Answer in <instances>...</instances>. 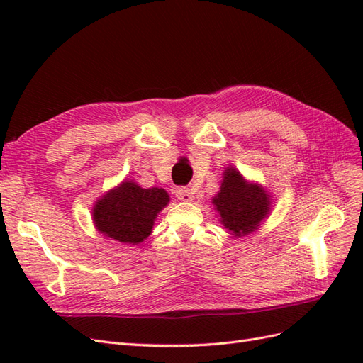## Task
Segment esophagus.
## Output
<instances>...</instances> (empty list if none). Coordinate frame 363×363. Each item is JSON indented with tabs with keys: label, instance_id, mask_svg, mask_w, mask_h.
I'll return each mask as SVG.
<instances>
[{
	"label": "esophagus",
	"instance_id": "obj_1",
	"mask_svg": "<svg viewBox=\"0 0 363 363\" xmlns=\"http://www.w3.org/2000/svg\"><path fill=\"white\" fill-rule=\"evenodd\" d=\"M175 195H177L179 200L186 201V203H189V201L194 200V195H192L191 189H188V188H179L177 191H175Z\"/></svg>",
	"mask_w": 363,
	"mask_h": 363
}]
</instances>
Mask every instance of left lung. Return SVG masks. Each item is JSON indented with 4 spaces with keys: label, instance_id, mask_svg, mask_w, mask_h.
<instances>
[{
    "label": "left lung",
    "instance_id": "obj_1",
    "mask_svg": "<svg viewBox=\"0 0 363 363\" xmlns=\"http://www.w3.org/2000/svg\"><path fill=\"white\" fill-rule=\"evenodd\" d=\"M212 204L227 233L242 238L256 232L263 219L268 218L272 195L259 182L247 180L238 168L228 164Z\"/></svg>",
    "mask_w": 363,
    "mask_h": 363
}]
</instances>
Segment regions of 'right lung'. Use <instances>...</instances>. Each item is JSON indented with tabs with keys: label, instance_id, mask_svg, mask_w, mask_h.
<instances>
[{
	"label": "right lung",
	"instance_id": "right-lung-1",
	"mask_svg": "<svg viewBox=\"0 0 363 363\" xmlns=\"http://www.w3.org/2000/svg\"><path fill=\"white\" fill-rule=\"evenodd\" d=\"M169 200L163 188L144 189L133 180H124L94 203L92 223L104 238L138 245L151 235L157 215Z\"/></svg>",
	"mask_w": 363,
	"mask_h": 363
}]
</instances>
